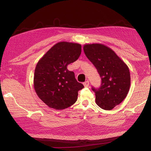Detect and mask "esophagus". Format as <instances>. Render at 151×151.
I'll use <instances>...</instances> for the list:
<instances>
[{
  "label": "esophagus",
  "mask_w": 151,
  "mask_h": 151,
  "mask_svg": "<svg viewBox=\"0 0 151 151\" xmlns=\"http://www.w3.org/2000/svg\"><path fill=\"white\" fill-rule=\"evenodd\" d=\"M84 86H85V87H88L89 86V85H90V83H89V81H85V83H83Z\"/></svg>",
  "instance_id": "obj_1"
}]
</instances>
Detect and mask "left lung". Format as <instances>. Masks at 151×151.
I'll list each match as a JSON object with an SVG mask.
<instances>
[{
	"label": "left lung",
	"mask_w": 151,
	"mask_h": 151,
	"mask_svg": "<svg viewBox=\"0 0 151 151\" xmlns=\"http://www.w3.org/2000/svg\"><path fill=\"white\" fill-rule=\"evenodd\" d=\"M83 49L101 78L100 88H92L95 93L96 103L104 110H112L126 98L129 91V67L111 48L104 45H85Z\"/></svg>",
	"instance_id": "1"
}]
</instances>
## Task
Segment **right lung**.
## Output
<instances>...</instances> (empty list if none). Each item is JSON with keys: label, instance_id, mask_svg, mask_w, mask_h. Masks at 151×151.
<instances>
[{"label": "right lung", "instance_id": "add662e5", "mask_svg": "<svg viewBox=\"0 0 151 151\" xmlns=\"http://www.w3.org/2000/svg\"><path fill=\"white\" fill-rule=\"evenodd\" d=\"M81 45L60 42L40 58L36 66L34 88L38 96L50 108L63 110L77 100L78 91L84 88L75 73L67 69L80 57Z\"/></svg>", "mask_w": 151, "mask_h": 151}]
</instances>
